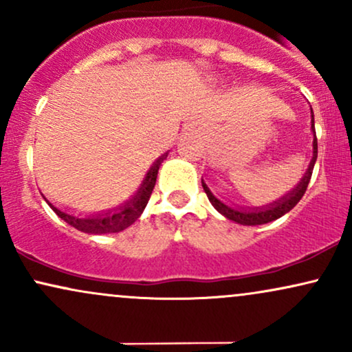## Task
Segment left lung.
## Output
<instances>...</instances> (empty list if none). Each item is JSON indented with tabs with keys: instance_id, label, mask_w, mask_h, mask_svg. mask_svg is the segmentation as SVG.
Listing matches in <instances>:
<instances>
[{
	"instance_id": "obj_1",
	"label": "left lung",
	"mask_w": 352,
	"mask_h": 352,
	"mask_svg": "<svg viewBox=\"0 0 352 352\" xmlns=\"http://www.w3.org/2000/svg\"><path fill=\"white\" fill-rule=\"evenodd\" d=\"M313 132H314V117H313ZM316 157H318V139L314 137V140H313V160H311L308 172H306V175L302 177L300 185H298V187L294 188L292 193H288V195L283 197L281 200L274 201L273 205H270V207H266V208H260V210H258V208L256 210L232 208V207H228V205L221 204V201L218 200L212 192H210V188L204 184V182H201V187H204L205 193H207L208 200L212 201L213 207H215L218 212L221 213V215L227 217L228 220L236 221V223H240V225H263V223H268V221L276 220V218L283 217L285 213H288L289 210H292L294 205H296L298 201L302 199L306 188H308L311 175H313V167H314V162H316Z\"/></svg>"
}]
</instances>
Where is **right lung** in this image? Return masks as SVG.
<instances>
[{
	"label": "right lung",
	"instance_id": "add662e5",
	"mask_svg": "<svg viewBox=\"0 0 352 352\" xmlns=\"http://www.w3.org/2000/svg\"><path fill=\"white\" fill-rule=\"evenodd\" d=\"M165 157H160L153 167L148 170L147 177H145L144 185L140 187L137 195L132 199L129 204H125L124 207L112 210V212L104 213V215H98V217H76L71 215V213L63 212V210L56 208L54 205L50 207L54 210V213L59 218H63L66 223H69L71 227L78 228L79 232L84 233H94V235H100V233H117L122 232L127 227H131L132 223L140 217V213L144 212L145 205H147L148 199L152 195V190L155 187V180H157V173H159V167L160 164L164 162Z\"/></svg>",
	"mask_w": 352,
	"mask_h": 352
}]
</instances>
